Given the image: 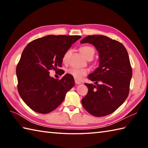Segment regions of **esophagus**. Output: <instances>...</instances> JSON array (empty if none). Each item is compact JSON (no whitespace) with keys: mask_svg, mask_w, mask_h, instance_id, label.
Returning <instances> with one entry per match:
<instances>
[{"mask_svg":"<svg viewBox=\"0 0 148 148\" xmlns=\"http://www.w3.org/2000/svg\"><path fill=\"white\" fill-rule=\"evenodd\" d=\"M75 83H76V84H81V82L80 81H79V80H77V79H75Z\"/></svg>","mask_w":148,"mask_h":148,"instance_id":"1","label":"esophagus"}]
</instances>
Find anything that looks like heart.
Returning a JSON list of instances; mask_svg holds the SVG:
<instances>
[{
	"label": "heart",
	"instance_id": "heart-1",
	"mask_svg": "<svg viewBox=\"0 0 148 148\" xmlns=\"http://www.w3.org/2000/svg\"><path fill=\"white\" fill-rule=\"evenodd\" d=\"M79 51L84 56H85L87 58L88 56L90 55H94L95 53V50L90 46H83L79 48ZM69 51H67L66 52L64 56H63V62L64 63L67 61V56L69 54ZM88 69H84V68H71L67 70V73L70 74L71 76H73L75 79H82V77L88 73Z\"/></svg>",
	"mask_w": 148,
	"mask_h": 148
}]
</instances>
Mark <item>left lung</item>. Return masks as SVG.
Segmentation results:
<instances>
[{"mask_svg": "<svg viewBox=\"0 0 148 148\" xmlns=\"http://www.w3.org/2000/svg\"><path fill=\"white\" fill-rule=\"evenodd\" d=\"M80 42L92 44L99 54V67L88 76L97 85L84 84L88 92L81 100L82 105L97 117L111 114L123 104L129 93L132 70L128 52L121 42L105 36H88Z\"/></svg>", "mask_w": 148, "mask_h": 148, "instance_id": "obj_1", "label": "left lung"}]
</instances>
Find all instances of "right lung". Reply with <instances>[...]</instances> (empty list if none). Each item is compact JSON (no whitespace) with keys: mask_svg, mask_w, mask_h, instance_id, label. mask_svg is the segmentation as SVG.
Here are the masks:
<instances>
[{"mask_svg":"<svg viewBox=\"0 0 148 148\" xmlns=\"http://www.w3.org/2000/svg\"><path fill=\"white\" fill-rule=\"evenodd\" d=\"M81 37L48 35L30 42L23 49L16 67L18 90L33 111L41 114L51 112L74 86L70 74L58 80L50 76L49 71L61 67L64 54Z\"/></svg>","mask_w":148,"mask_h":148,"instance_id":"right-lung-1","label":"right lung"}]
</instances>
